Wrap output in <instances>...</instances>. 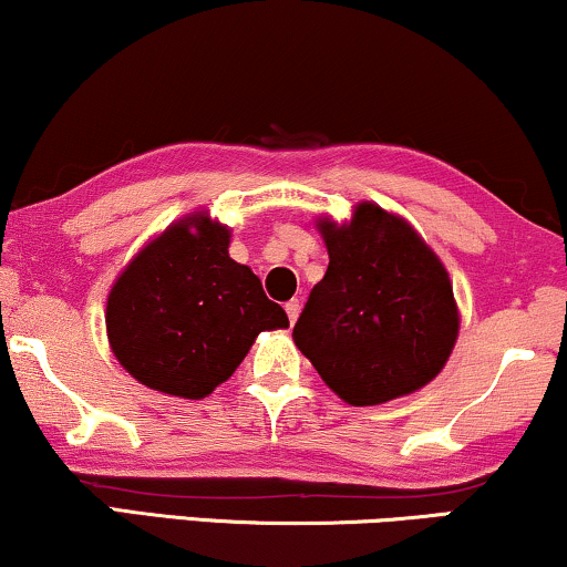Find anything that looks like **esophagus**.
Returning a JSON list of instances; mask_svg holds the SVG:
<instances>
[{
	"instance_id": "esophagus-1",
	"label": "esophagus",
	"mask_w": 567,
	"mask_h": 567,
	"mask_svg": "<svg viewBox=\"0 0 567 567\" xmlns=\"http://www.w3.org/2000/svg\"><path fill=\"white\" fill-rule=\"evenodd\" d=\"M299 310H301L299 299L286 301V315H289V322H291V326H293V322H297V318H299Z\"/></svg>"
}]
</instances>
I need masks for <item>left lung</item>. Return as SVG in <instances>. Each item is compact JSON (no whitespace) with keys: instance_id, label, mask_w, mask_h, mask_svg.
<instances>
[{"instance_id":"1","label":"left lung","mask_w":567,"mask_h":567,"mask_svg":"<svg viewBox=\"0 0 567 567\" xmlns=\"http://www.w3.org/2000/svg\"><path fill=\"white\" fill-rule=\"evenodd\" d=\"M328 270L293 326V343L338 399L378 406L443 370L461 315L443 260L406 218L378 203L349 220L320 216Z\"/></svg>"}]
</instances>
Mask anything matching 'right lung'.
Masks as SVG:
<instances>
[{
    "label": "right lung",
    "mask_w": 567,
    "mask_h": 567,
    "mask_svg": "<svg viewBox=\"0 0 567 567\" xmlns=\"http://www.w3.org/2000/svg\"><path fill=\"white\" fill-rule=\"evenodd\" d=\"M231 229L193 210L153 237L109 291L116 362L151 391L205 399L262 330L289 328L260 278L229 257Z\"/></svg>",
    "instance_id": "obj_1"
}]
</instances>
